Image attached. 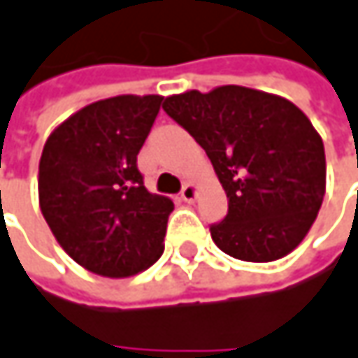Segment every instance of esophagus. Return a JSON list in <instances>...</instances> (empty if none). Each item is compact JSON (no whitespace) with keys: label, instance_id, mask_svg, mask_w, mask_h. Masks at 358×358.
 <instances>
[{"label":"esophagus","instance_id":"1","mask_svg":"<svg viewBox=\"0 0 358 358\" xmlns=\"http://www.w3.org/2000/svg\"><path fill=\"white\" fill-rule=\"evenodd\" d=\"M180 196H182V201H186V203H194V201H196V196H199V186H196V184H192V182L184 184V188H182Z\"/></svg>","mask_w":358,"mask_h":358}]
</instances>
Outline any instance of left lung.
<instances>
[{
  "mask_svg": "<svg viewBox=\"0 0 358 358\" xmlns=\"http://www.w3.org/2000/svg\"><path fill=\"white\" fill-rule=\"evenodd\" d=\"M211 159L227 215L211 225L219 250L244 262H273L303 242L326 194L320 133L293 102L244 85L188 90L164 100Z\"/></svg>",
  "mask_w": 358,
  "mask_h": 358,
  "instance_id": "1",
  "label": "left lung"
}]
</instances>
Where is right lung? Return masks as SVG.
Here are the masks:
<instances>
[{
	"mask_svg": "<svg viewBox=\"0 0 358 358\" xmlns=\"http://www.w3.org/2000/svg\"><path fill=\"white\" fill-rule=\"evenodd\" d=\"M164 96L92 102L49 135L38 164V205L59 245L85 271L127 278L164 254L174 203L149 192L137 168Z\"/></svg>",
	"mask_w": 358,
	"mask_h": 358,
	"instance_id": "obj_1",
	"label": "right lung"
}]
</instances>
